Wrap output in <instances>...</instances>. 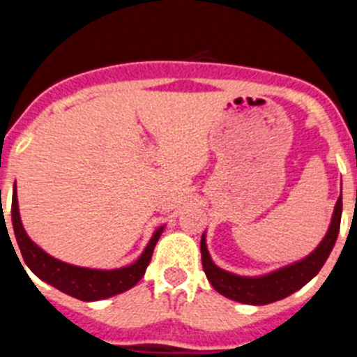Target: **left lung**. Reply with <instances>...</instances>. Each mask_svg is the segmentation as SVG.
I'll list each match as a JSON object with an SVG mask.
<instances>
[{
    "label": "left lung",
    "mask_w": 357,
    "mask_h": 357,
    "mask_svg": "<svg viewBox=\"0 0 357 357\" xmlns=\"http://www.w3.org/2000/svg\"><path fill=\"white\" fill-rule=\"evenodd\" d=\"M340 222H342V195L336 201L335 211L331 217L329 229L319 247L310 252L306 258L281 266L278 271L261 275H238L227 272L211 261V256L206 247V233L201 236V256L202 268L206 274L211 287L224 297L236 301L242 304H252V306H265V304L275 303L288 295L295 294L297 290L307 284L314 275L319 274L324 263L329 258L331 250L335 247L336 238L340 233Z\"/></svg>",
    "instance_id": "left-lung-1"
}]
</instances>
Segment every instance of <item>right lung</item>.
<instances>
[{"mask_svg":"<svg viewBox=\"0 0 357 357\" xmlns=\"http://www.w3.org/2000/svg\"><path fill=\"white\" fill-rule=\"evenodd\" d=\"M12 226H14L15 240L21 249V255L24 258V263L28 265L31 272L38 279L46 281L47 284L54 287L56 290L70 295V297L79 298V301H101V298L114 297L117 294L130 290L140 281L146 268L151 261L153 250H155L156 242L162 236L165 226H160L153 233L149 243L142 250L137 261L131 265L121 266V268H112V271H102V268H86V266L70 265V263L60 261L53 258L43 250L33 240L30 238L22 227L21 215H19V202H17V190L12 192ZM10 238V236H8ZM14 247V245H12Z\"/></svg>","mask_w":357,"mask_h":357,"instance_id":"1","label":"right lung"}]
</instances>
